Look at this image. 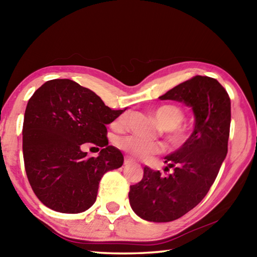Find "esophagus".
<instances>
[{
	"instance_id": "obj_1",
	"label": "esophagus",
	"mask_w": 257,
	"mask_h": 257,
	"mask_svg": "<svg viewBox=\"0 0 257 257\" xmlns=\"http://www.w3.org/2000/svg\"><path fill=\"white\" fill-rule=\"evenodd\" d=\"M123 163H124V165H130V164L134 163V160H133L132 158H130V157H128V156H125Z\"/></svg>"
}]
</instances>
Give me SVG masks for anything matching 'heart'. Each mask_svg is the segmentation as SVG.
Masks as SVG:
<instances>
[{
  "instance_id": "b5f03b06",
  "label": "heart",
  "mask_w": 257,
  "mask_h": 257,
  "mask_svg": "<svg viewBox=\"0 0 257 257\" xmlns=\"http://www.w3.org/2000/svg\"><path fill=\"white\" fill-rule=\"evenodd\" d=\"M155 118L163 128L167 129L168 138L176 147H180L188 143L190 139V132L185 127L179 125L184 121L185 112L182 107L177 104H164L155 110ZM127 121V113H123L115 119L113 125L121 128ZM119 148L125 153L137 158H147L149 156L158 154L164 150V146L156 142L140 139L135 136H125L118 139Z\"/></svg>"
}]
</instances>
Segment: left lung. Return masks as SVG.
<instances>
[{"label": "left lung", "mask_w": 257, "mask_h": 257, "mask_svg": "<svg viewBox=\"0 0 257 257\" xmlns=\"http://www.w3.org/2000/svg\"><path fill=\"white\" fill-rule=\"evenodd\" d=\"M159 99L192 108L195 127L188 143L165 157L172 174L145 167L143 179L130 186L133 210L155 223L172 222L202 202L227 155L230 127V99L214 78L196 75Z\"/></svg>", "instance_id": "1"}]
</instances>
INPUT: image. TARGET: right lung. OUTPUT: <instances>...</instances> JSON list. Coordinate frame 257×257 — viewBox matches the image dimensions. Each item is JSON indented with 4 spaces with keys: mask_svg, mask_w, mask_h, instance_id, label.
I'll return each instance as SVG.
<instances>
[{
    "mask_svg": "<svg viewBox=\"0 0 257 257\" xmlns=\"http://www.w3.org/2000/svg\"><path fill=\"white\" fill-rule=\"evenodd\" d=\"M124 110L110 109L69 79L50 80L33 93L24 113L23 158L41 203L65 214L91 207L102 176L123 164L121 152L108 146L105 124ZM85 142L106 147L98 158H88L81 150Z\"/></svg>",
    "mask_w": 257,
    "mask_h": 257,
    "instance_id": "obj_1",
    "label": "right lung"
}]
</instances>
